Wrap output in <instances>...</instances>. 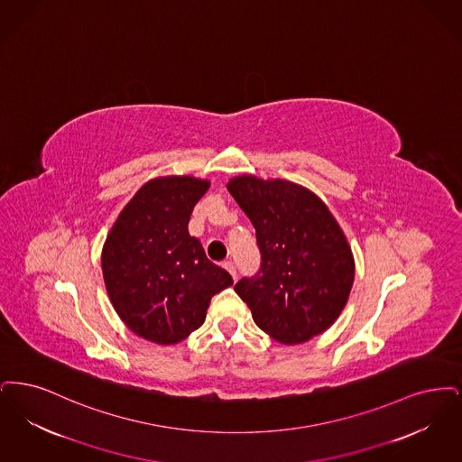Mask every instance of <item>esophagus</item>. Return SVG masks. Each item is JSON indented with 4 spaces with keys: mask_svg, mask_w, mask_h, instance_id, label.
Wrapping results in <instances>:
<instances>
[{
    "mask_svg": "<svg viewBox=\"0 0 462 462\" xmlns=\"http://www.w3.org/2000/svg\"><path fill=\"white\" fill-rule=\"evenodd\" d=\"M222 265H224V269H226V271H227L231 276H233V280H236L238 273H236V265H235V262L226 261L224 263H222Z\"/></svg>",
    "mask_w": 462,
    "mask_h": 462,
    "instance_id": "34e87169",
    "label": "esophagus"
}]
</instances>
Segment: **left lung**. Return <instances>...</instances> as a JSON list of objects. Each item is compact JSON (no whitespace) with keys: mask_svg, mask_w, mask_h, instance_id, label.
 <instances>
[{"mask_svg":"<svg viewBox=\"0 0 462 462\" xmlns=\"http://www.w3.org/2000/svg\"><path fill=\"white\" fill-rule=\"evenodd\" d=\"M227 189L255 227L261 269L236 282L254 321L297 345L324 333L348 300L356 263L326 203L291 180L238 176Z\"/></svg>","mask_w":462,"mask_h":462,"instance_id":"obj_1","label":"left lung"}]
</instances>
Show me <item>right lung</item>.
<instances>
[{
    "instance_id": "obj_1",
    "label": "right lung",
    "mask_w": 462,
    "mask_h": 462,
    "mask_svg": "<svg viewBox=\"0 0 462 462\" xmlns=\"http://www.w3.org/2000/svg\"><path fill=\"white\" fill-rule=\"evenodd\" d=\"M210 182L191 176L148 180L112 226L101 252L106 293L144 340L174 345L199 329L210 299L233 278L188 233Z\"/></svg>"
}]
</instances>
